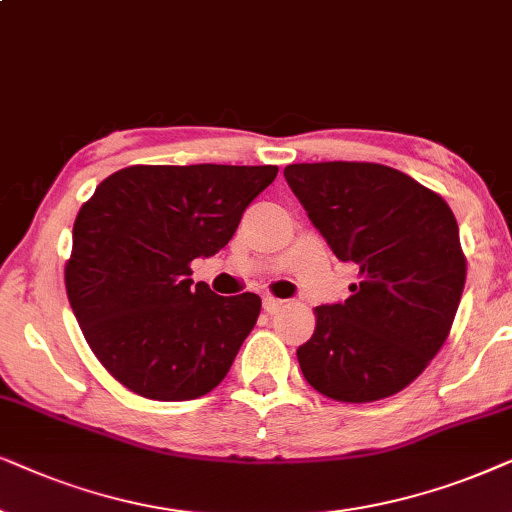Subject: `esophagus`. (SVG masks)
<instances>
[{"mask_svg":"<svg viewBox=\"0 0 512 512\" xmlns=\"http://www.w3.org/2000/svg\"><path fill=\"white\" fill-rule=\"evenodd\" d=\"M283 309V299H276V297H264V311L267 313H271V316H274V313H278Z\"/></svg>","mask_w":512,"mask_h":512,"instance_id":"1","label":"esophagus"}]
</instances>
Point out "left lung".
I'll use <instances>...</instances> for the list:
<instances>
[{"instance_id":"1","label":"left lung","mask_w":512,"mask_h":512,"mask_svg":"<svg viewBox=\"0 0 512 512\" xmlns=\"http://www.w3.org/2000/svg\"><path fill=\"white\" fill-rule=\"evenodd\" d=\"M283 175L332 252L358 267L349 299L313 309L297 349L304 379L337 403L403 391L447 342L466 285L452 208L381 163H292Z\"/></svg>"}]
</instances>
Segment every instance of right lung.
Instances as JSON below:
<instances>
[{
    "instance_id": "right-lung-1",
    "label": "right lung",
    "mask_w": 512,
    "mask_h": 512,
    "mask_svg": "<svg viewBox=\"0 0 512 512\" xmlns=\"http://www.w3.org/2000/svg\"><path fill=\"white\" fill-rule=\"evenodd\" d=\"M276 166H128L81 206L65 290L100 365L128 391L177 403L213 391L260 316L255 292L222 297L192 264L231 241Z\"/></svg>"
}]
</instances>
